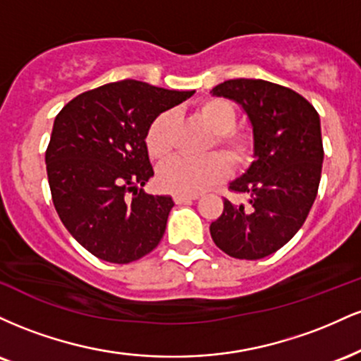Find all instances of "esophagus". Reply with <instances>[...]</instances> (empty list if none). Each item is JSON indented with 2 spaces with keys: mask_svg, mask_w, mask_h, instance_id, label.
Masks as SVG:
<instances>
[{
  "mask_svg": "<svg viewBox=\"0 0 361 361\" xmlns=\"http://www.w3.org/2000/svg\"><path fill=\"white\" fill-rule=\"evenodd\" d=\"M198 195H186V193H175L173 195V200L176 202V204H185V202H192V200H197Z\"/></svg>",
  "mask_w": 361,
  "mask_h": 361,
  "instance_id": "34e87169",
  "label": "esophagus"
}]
</instances>
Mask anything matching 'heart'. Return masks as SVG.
Instances as JSON below:
<instances>
[{"instance_id":"b5f03b06","label":"heart","mask_w":361,"mask_h":361,"mask_svg":"<svg viewBox=\"0 0 361 361\" xmlns=\"http://www.w3.org/2000/svg\"><path fill=\"white\" fill-rule=\"evenodd\" d=\"M198 115L214 132L215 144L234 166H244L250 163L255 154V140L246 132L234 130L238 123V114L233 103L224 98H209L198 106ZM173 123H175L173 111H163L149 123L144 142H146L149 156L154 159H163L171 151ZM225 158L219 152H212L198 159L175 156L159 168L157 181L161 188L168 192L186 195L198 193L226 180L231 166L226 161L228 159Z\"/></svg>"}]
</instances>
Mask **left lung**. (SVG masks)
Here are the masks:
<instances>
[{"instance_id": "obj_1", "label": "left lung", "mask_w": 361, "mask_h": 361, "mask_svg": "<svg viewBox=\"0 0 361 361\" xmlns=\"http://www.w3.org/2000/svg\"><path fill=\"white\" fill-rule=\"evenodd\" d=\"M234 100L250 117L256 161L229 190L247 205L224 198L210 224L219 250L238 259H261L285 246L305 222L321 181V120L310 103L287 86L263 80H229L212 90Z\"/></svg>"}]
</instances>
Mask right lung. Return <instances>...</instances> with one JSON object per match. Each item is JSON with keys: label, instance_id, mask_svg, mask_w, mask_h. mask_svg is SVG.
I'll return each instance as SVG.
<instances>
[{"label": "right lung", "instance_id": "add662e5", "mask_svg": "<svg viewBox=\"0 0 361 361\" xmlns=\"http://www.w3.org/2000/svg\"><path fill=\"white\" fill-rule=\"evenodd\" d=\"M193 93L123 80L78 94L57 114L45 151L52 202L93 256L132 263L163 239L175 202L139 188L154 175L144 137L152 118Z\"/></svg>", "mask_w": 361, "mask_h": 361}]
</instances>
